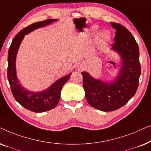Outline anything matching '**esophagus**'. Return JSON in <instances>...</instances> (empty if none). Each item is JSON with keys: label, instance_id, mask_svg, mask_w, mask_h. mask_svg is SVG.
Masks as SVG:
<instances>
[{"label": "esophagus", "instance_id": "1", "mask_svg": "<svg viewBox=\"0 0 151 151\" xmlns=\"http://www.w3.org/2000/svg\"><path fill=\"white\" fill-rule=\"evenodd\" d=\"M83 69V65H79L77 66V70H80V71H81V70H82Z\"/></svg>", "mask_w": 151, "mask_h": 151}]
</instances>
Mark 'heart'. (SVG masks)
<instances>
[{"mask_svg":"<svg viewBox=\"0 0 151 151\" xmlns=\"http://www.w3.org/2000/svg\"><path fill=\"white\" fill-rule=\"evenodd\" d=\"M108 39V35L105 33H103L101 34V35H100L99 37V41L101 42V43H104V42H106L107 41Z\"/></svg>","mask_w":151,"mask_h":151,"instance_id":"b5f03b06","label":"heart"}]
</instances>
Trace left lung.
<instances>
[{"label": "left lung", "mask_w": 151, "mask_h": 151, "mask_svg": "<svg viewBox=\"0 0 151 151\" xmlns=\"http://www.w3.org/2000/svg\"><path fill=\"white\" fill-rule=\"evenodd\" d=\"M110 23L116 30L112 49L122 59L119 75L112 83H106L92 78L88 72H81L88 103L105 112L114 111L128 103L137 90L141 74L139 50L134 37L121 24Z\"/></svg>", "instance_id": "1"}]
</instances>
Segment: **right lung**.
<instances>
[{"instance_id": "right-lung-1", "label": "right lung", "mask_w": 151, "mask_h": 151, "mask_svg": "<svg viewBox=\"0 0 151 151\" xmlns=\"http://www.w3.org/2000/svg\"><path fill=\"white\" fill-rule=\"evenodd\" d=\"M57 21L47 19L45 21L32 23L20 31L14 38L8 51L7 79L12 92L16 101L30 111L43 112L56 107L60 100L62 88L69 80L71 73L61 78L43 92H35L26 90L19 83L16 74V57L19 45L24 36L39 27H43Z\"/></svg>"}]
</instances>
